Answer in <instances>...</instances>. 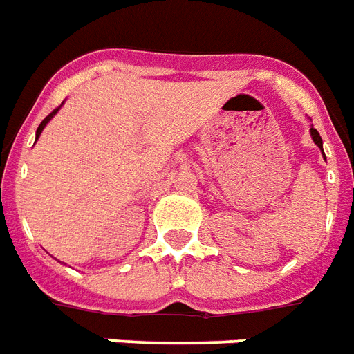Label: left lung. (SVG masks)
<instances>
[{
    "mask_svg": "<svg viewBox=\"0 0 354 354\" xmlns=\"http://www.w3.org/2000/svg\"><path fill=\"white\" fill-rule=\"evenodd\" d=\"M310 135H312V139H314V142H315V145H317V147H319L321 152H323V141H321L319 133H317V129H315L314 126L310 128ZM323 158H325V152H323Z\"/></svg>",
    "mask_w": 354,
    "mask_h": 354,
    "instance_id": "obj_1",
    "label": "left lung"
}]
</instances>
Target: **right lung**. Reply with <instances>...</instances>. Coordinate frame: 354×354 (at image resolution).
Here are the masks:
<instances>
[{
	"mask_svg": "<svg viewBox=\"0 0 354 354\" xmlns=\"http://www.w3.org/2000/svg\"><path fill=\"white\" fill-rule=\"evenodd\" d=\"M61 105H63V104H61ZM61 105H59V107H57V109H55V111H51V113H50V115H48V117H46V118H44V120H42V122H40L39 129H37V139H39V137H40V133H42V131H44V128H46V124L50 122L51 118H53V117H55V115H57V111H59V109H61Z\"/></svg>",
	"mask_w": 354,
	"mask_h": 354,
	"instance_id": "right-lung-1",
	"label": "right lung"
}]
</instances>
